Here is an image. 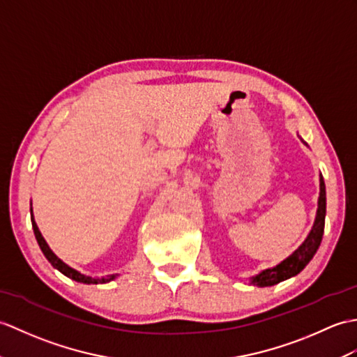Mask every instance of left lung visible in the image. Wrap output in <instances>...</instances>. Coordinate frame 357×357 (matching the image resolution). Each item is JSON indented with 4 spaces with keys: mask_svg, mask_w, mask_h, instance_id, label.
<instances>
[{
    "mask_svg": "<svg viewBox=\"0 0 357 357\" xmlns=\"http://www.w3.org/2000/svg\"><path fill=\"white\" fill-rule=\"evenodd\" d=\"M319 201H318V213H317V219H314L313 228L310 231V234L307 238L304 240V243L298 248V250L291 255L287 257L284 261H281L278 266L263 271L259 275H255L251 283L260 287H266V286H273L280 283V281H284L287 278H291L296 273H300L307 263L313 259L314 252L318 251V248L321 245L322 234H324V225H326V184L324 179L321 176V184H319Z\"/></svg>",
    "mask_w": 357,
    "mask_h": 357,
    "instance_id": "1",
    "label": "left lung"
}]
</instances>
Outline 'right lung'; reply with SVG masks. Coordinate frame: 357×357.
I'll return each mask as SVG.
<instances>
[{"label": "right lung", "instance_id": "1", "mask_svg": "<svg viewBox=\"0 0 357 357\" xmlns=\"http://www.w3.org/2000/svg\"><path fill=\"white\" fill-rule=\"evenodd\" d=\"M31 227H33V231H35V237H36V240H38L39 248H40V250H43L44 255L47 257V260H48L50 263H52L56 269H59V271L63 273V275H66V277L71 278V280H76V281H79V283H85V284H102V283H107V281H111V280L115 278V275H107L106 278L86 277V275H84V273L77 272L76 269L70 268L68 264H65L61 259H57L56 254H54L52 250H50V246L47 245V242L44 240L43 234L39 233V228H38V225H36V222L33 220V218H31Z\"/></svg>", "mask_w": 357, "mask_h": 357}]
</instances>
